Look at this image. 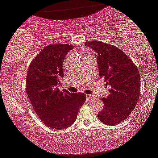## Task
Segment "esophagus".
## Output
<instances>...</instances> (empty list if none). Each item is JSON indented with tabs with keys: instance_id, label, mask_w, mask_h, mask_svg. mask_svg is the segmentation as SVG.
<instances>
[{
	"instance_id": "obj_1",
	"label": "esophagus",
	"mask_w": 158,
	"mask_h": 158,
	"mask_svg": "<svg viewBox=\"0 0 158 158\" xmlns=\"http://www.w3.org/2000/svg\"><path fill=\"white\" fill-rule=\"evenodd\" d=\"M86 98L88 99V100H91V99L93 98V96L91 95V94H87Z\"/></svg>"
}]
</instances>
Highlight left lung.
Segmentation results:
<instances>
[{
  "label": "left lung",
  "mask_w": 158,
  "mask_h": 158,
  "mask_svg": "<svg viewBox=\"0 0 158 158\" xmlns=\"http://www.w3.org/2000/svg\"><path fill=\"white\" fill-rule=\"evenodd\" d=\"M98 53L99 76L110 86V94L102 98L104 109L98 114L106 125H117L128 118L136 107L140 93V76L132 60L123 50L100 41H88Z\"/></svg>",
  "instance_id": "8db88e82"
}]
</instances>
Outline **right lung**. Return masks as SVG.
I'll list each match as a JSON object with an SVG mask.
<instances>
[{"instance_id":"obj_1","label":"right lung","mask_w":158,"mask_h":158,"mask_svg":"<svg viewBox=\"0 0 158 158\" xmlns=\"http://www.w3.org/2000/svg\"><path fill=\"white\" fill-rule=\"evenodd\" d=\"M73 48L68 44L48 45L32 60L27 72L25 88L30 102L41 121L55 130L70 127L86 100L84 93L59 89L64 58Z\"/></svg>"}]
</instances>
